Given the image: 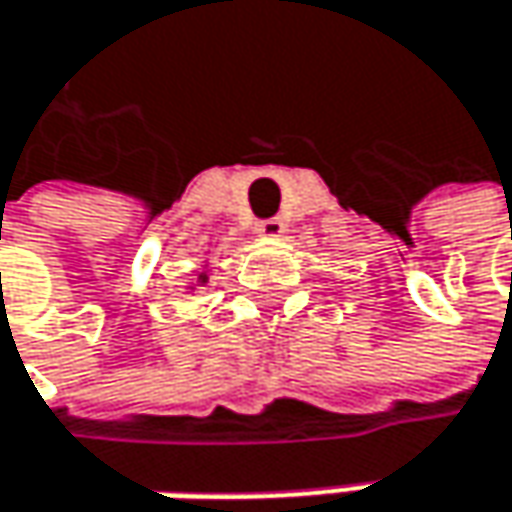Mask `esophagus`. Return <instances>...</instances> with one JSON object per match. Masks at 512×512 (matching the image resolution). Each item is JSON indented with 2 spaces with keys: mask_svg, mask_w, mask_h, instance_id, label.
<instances>
[{
  "mask_svg": "<svg viewBox=\"0 0 512 512\" xmlns=\"http://www.w3.org/2000/svg\"><path fill=\"white\" fill-rule=\"evenodd\" d=\"M283 229H286V224H283L280 218H265V221L256 224V232H259L262 238H280Z\"/></svg>",
  "mask_w": 512,
  "mask_h": 512,
  "instance_id": "obj_1",
  "label": "esophagus"
}]
</instances>
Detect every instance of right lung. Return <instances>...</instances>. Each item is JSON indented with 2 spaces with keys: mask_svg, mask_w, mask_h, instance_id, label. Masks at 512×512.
Instances as JSON below:
<instances>
[{
  "mask_svg": "<svg viewBox=\"0 0 512 512\" xmlns=\"http://www.w3.org/2000/svg\"><path fill=\"white\" fill-rule=\"evenodd\" d=\"M200 280H203V283H206V277H200Z\"/></svg>",
  "mask_w": 512,
  "mask_h": 512,
  "instance_id": "add662e5",
  "label": "right lung"
}]
</instances>
